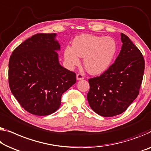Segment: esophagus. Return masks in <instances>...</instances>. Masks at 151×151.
<instances>
[{
  "mask_svg": "<svg viewBox=\"0 0 151 151\" xmlns=\"http://www.w3.org/2000/svg\"><path fill=\"white\" fill-rule=\"evenodd\" d=\"M76 79H77L78 81L83 80V79H84V76H83V75L81 73H78L77 75H76Z\"/></svg>",
  "mask_w": 151,
  "mask_h": 151,
  "instance_id": "1",
  "label": "esophagus"
}]
</instances>
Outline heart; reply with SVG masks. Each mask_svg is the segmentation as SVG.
Returning <instances> with one entry per match:
<instances>
[{
  "label": "heart",
  "instance_id": "1",
  "mask_svg": "<svg viewBox=\"0 0 151 151\" xmlns=\"http://www.w3.org/2000/svg\"><path fill=\"white\" fill-rule=\"evenodd\" d=\"M116 49V42L112 37L83 35L75 38L73 47H66L64 57L72 66L79 64L78 56L84 58L87 70L93 75H100L111 66Z\"/></svg>",
  "mask_w": 151,
  "mask_h": 151
}]
</instances>
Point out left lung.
Here are the masks:
<instances>
[{
  "mask_svg": "<svg viewBox=\"0 0 151 151\" xmlns=\"http://www.w3.org/2000/svg\"><path fill=\"white\" fill-rule=\"evenodd\" d=\"M121 37L123 45L115 62L102 75L89 79V104L105 117L125 111L138 96L142 82V54L127 36L121 33Z\"/></svg>",
  "mask_w": 151,
  "mask_h": 151,
  "instance_id": "1",
  "label": "left lung"
}]
</instances>
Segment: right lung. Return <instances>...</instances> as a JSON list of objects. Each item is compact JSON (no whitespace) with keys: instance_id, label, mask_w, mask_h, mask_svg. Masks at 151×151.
Masks as SVG:
<instances>
[{"instance_id":"1","label":"right lung","mask_w":151,"mask_h":151,"mask_svg":"<svg viewBox=\"0 0 151 151\" xmlns=\"http://www.w3.org/2000/svg\"><path fill=\"white\" fill-rule=\"evenodd\" d=\"M56 34L38 33L16 47L9 62V84L27 112L49 115L60 108L62 94L76 83V74L59 64Z\"/></svg>"}]
</instances>
